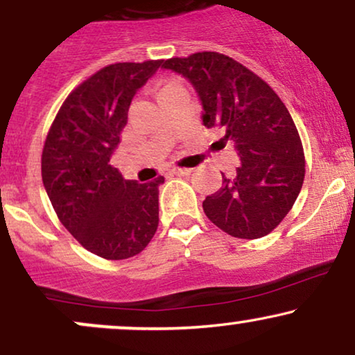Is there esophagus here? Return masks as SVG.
<instances>
[{
  "label": "esophagus",
  "instance_id": "1",
  "mask_svg": "<svg viewBox=\"0 0 355 355\" xmlns=\"http://www.w3.org/2000/svg\"><path fill=\"white\" fill-rule=\"evenodd\" d=\"M172 173L177 175V177H187V175L191 173V168H173Z\"/></svg>",
  "mask_w": 355,
  "mask_h": 355
}]
</instances>
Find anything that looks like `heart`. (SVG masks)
Instances as JSON below:
<instances>
[{
  "label": "heart",
  "instance_id": "1",
  "mask_svg": "<svg viewBox=\"0 0 355 355\" xmlns=\"http://www.w3.org/2000/svg\"><path fill=\"white\" fill-rule=\"evenodd\" d=\"M173 87H180V83H177V81H170V83H166L164 89H168V88H173Z\"/></svg>",
  "mask_w": 355,
  "mask_h": 355
}]
</instances>
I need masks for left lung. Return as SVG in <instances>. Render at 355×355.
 Wrapping results in <instances>:
<instances>
[{"mask_svg": "<svg viewBox=\"0 0 355 355\" xmlns=\"http://www.w3.org/2000/svg\"><path fill=\"white\" fill-rule=\"evenodd\" d=\"M162 68L191 83L207 128H222L240 158L234 177L203 200L218 229L237 239H260L282 222L304 183V148L291 113L262 78L215 51L170 58Z\"/></svg>", "mask_w": 355, "mask_h": 355, "instance_id": "left-lung-1", "label": "left lung"}]
</instances>
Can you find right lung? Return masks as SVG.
Here are the masks:
<instances>
[{
  "label": "right lung",
  "mask_w": 355,
  "mask_h": 355,
  "mask_svg": "<svg viewBox=\"0 0 355 355\" xmlns=\"http://www.w3.org/2000/svg\"><path fill=\"white\" fill-rule=\"evenodd\" d=\"M162 63L101 68L68 95L44 141L43 185L60 222L87 250L108 260L140 254L158 227V187L165 178L125 180L110 158L133 96Z\"/></svg>",
  "instance_id": "add662e5"
}]
</instances>
